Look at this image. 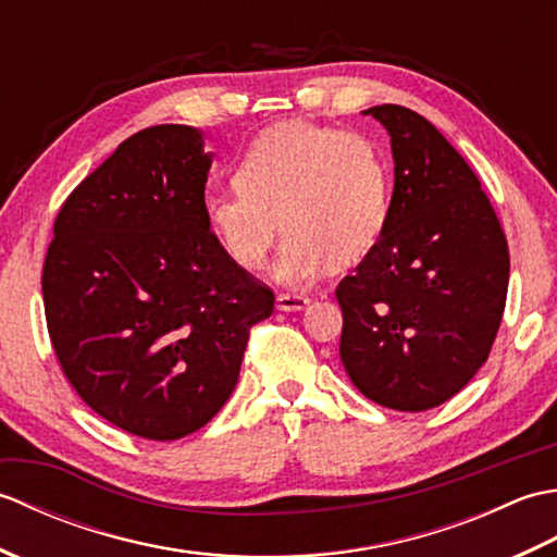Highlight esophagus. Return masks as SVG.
Here are the masks:
<instances>
[{
    "instance_id": "34e87169",
    "label": "esophagus",
    "mask_w": 557,
    "mask_h": 557,
    "mask_svg": "<svg viewBox=\"0 0 557 557\" xmlns=\"http://www.w3.org/2000/svg\"><path fill=\"white\" fill-rule=\"evenodd\" d=\"M309 306V297L304 294H277V311H301Z\"/></svg>"
}]
</instances>
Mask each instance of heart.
Masks as SVG:
<instances>
[{
    "mask_svg": "<svg viewBox=\"0 0 557 557\" xmlns=\"http://www.w3.org/2000/svg\"><path fill=\"white\" fill-rule=\"evenodd\" d=\"M236 188L203 196L210 234L232 263H265L280 227L277 282L306 285L330 268H349L383 239L389 170L369 138L309 122L260 132L234 164Z\"/></svg>",
    "mask_w": 557,
    "mask_h": 557,
    "instance_id": "heart-1",
    "label": "heart"
}]
</instances>
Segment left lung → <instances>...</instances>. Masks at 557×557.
Instances as JSON below:
<instances>
[{
    "instance_id": "left-lung-1",
    "label": "left lung",
    "mask_w": 557,
    "mask_h": 557,
    "mask_svg": "<svg viewBox=\"0 0 557 557\" xmlns=\"http://www.w3.org/2000/svg\"><path fill=\"white\" fill-rule=\"evenodd\" d=\"M389 134L395 188L383 239L337 287L339 359L375 405L425 411L486 363L510 251L467 160L413 110H366Z\"/></svg>"
}]
</instances>
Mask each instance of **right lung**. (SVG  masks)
<instances>
[{
	"label": "right lung",
	"instance_id": "right-lung-1",
	"mask_svg": "<svg viewBox=\"0 0 557 557\" xmlns=\"http://www.w3.org/2000/svg\"><path fill=\"white\" fill-rule=\"evenodd\" d=\"M210 164L198 128H144L71 191L47 248L59 366L92 411L148 441L215 417L239 381L248 330L275 304L208 230Z\"/></svg>",
	"mask_w": 557,
	"mask_h": 557
}]
</instances>
